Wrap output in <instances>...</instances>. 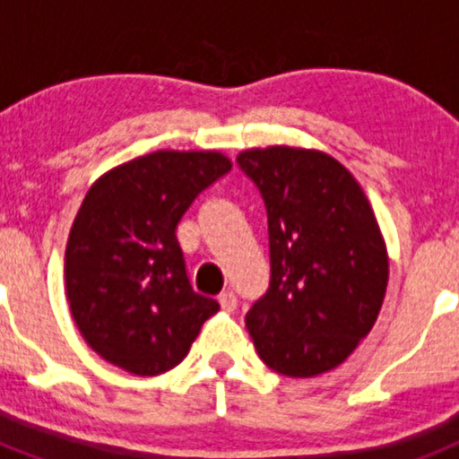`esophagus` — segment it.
Listing matches in <instances>:
<instances>
[{"label": "esophagus", "instance_id": "1", "mask_svg": "<svg viewBox=\"0 0 459 459\" xmlns=\"http://www.w3.org/2000/svg\"><path fill=\"white\" fill-rule=\"evenodd\" d=\"M218 303H221V307L222 310H227V312H234L237 310V294H234V291H222L221 296H218Z\"/></svg>", "mask_w": 459, "mask_h": 459}]
</instances>
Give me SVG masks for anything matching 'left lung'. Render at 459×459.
I'll list each match as a JSON object with an SVG mask.
<instances>
[{
  "instance_id": "1",
  "label": "left lung",
  "mask_w": 459,
  "mask_h": 459,
  "mask_svg": "<svg viewBox=\"0 0 459 459\" xmlns=\"http://www.w3.org/2000/svg\"><path fill=\"white\" fill-rule=\"evenodd\" d=\"M237 163L269 216L271 282L246 315L259 359L287 377L333 370L379 317L388 253L354 174L317 149H248Z\"/></svg>"
}]
</instances>
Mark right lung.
<instances>
[{
	"label": "right lung",
	"mask_w": 459,
	"mask_h": 459,
	"mask_svg": "<svg viewBox=\"0 0 459 459\" xmlns=\"http://www.w3.org/2000/svg\"><path fill=\"white\" fill-rule=\"evenodd\" d=\"M232 160L221 152L133 158L93 181L66 243V299L87 344L140 377L179 366L221 310L193 291L177 225Z\"/></svg>",
	"instance_id": "obj_1"
}]
</instances>
